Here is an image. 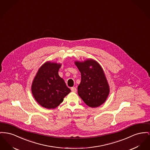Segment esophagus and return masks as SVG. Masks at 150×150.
I'll return each mask as SVG.
<instances>
[{"label": "esophagus", "instance_id": "esophagus-1", "mask_svg": "<svg viewBox=\"0 0 150 150\" xmlns=\"http://www.w3.org/2000/svg\"><path fill=\"white\" fill-rule=\"evenodd\" d=\"M71 90L73 92H76V88H75V87H71Z\"/></svg>", "mask_w": 150, "mask_h": 150}]
</instances>
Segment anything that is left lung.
<instances>
[{
    "label": "left lung",
    "mask_w": 150,
    "mask_h": 150,
    "mask_svg": "<svg viewBox=\"0 0 150 150\" xmlns=\"http://www.w3.org/2000/svg\"><path fill=\"white\" fill-rule=\"evenodd\" d=\"M81 73L78 93L83 101L91 108L103 104L109 93V86L101 66L95 60L75 61Z\"/></svg>",
    "instance_id": "left-lung-1"
}]
</instances>
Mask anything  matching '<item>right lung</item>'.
Listing matches in <instances>:
<instances>
[{
	"mask_svg": "<svg viewBox=\"0 0 150 150\" xmlns=\"http://www.w3.org/2000/svg\"><path fill=\"white\" fill-rule=\"evenodd\" d=\"M61 64L46 62L39 69L32 84V92L36 101L47 109H54L71 92L58 75Z\"/></svg>",
	"mask_w": 150,
	"mask_h": 150,
	"instance_id": "add662e5",
	"label": "right lung"
}]
</instances>
